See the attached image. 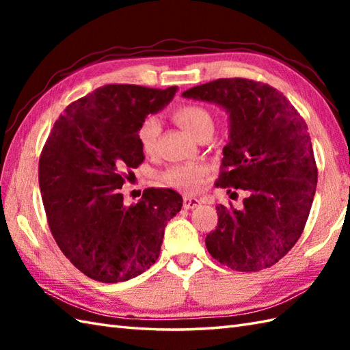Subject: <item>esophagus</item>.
I'll use <instances>...</instances> for the list:
<instances>
[{
	"label": "esophagus",
	"mask_w": 350,
	"mask_h": 350,
	"mask_svg": "<svg viewBox=\"0 0 350 350\" xmlns=\"http://www.w3.org/2000/svg\"><path fill=\"white\" fill-rule=\"evenodd\" d=\"M198 204H202L198 198L196 197H185L183 198V209H194Z\"/></svg>",
	"instance_id": "obj_1"
}]
</instances>
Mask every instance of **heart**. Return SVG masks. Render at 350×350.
Wrapping results in <instances>:
<instances>
[{"instance_id":"b5f03b06","label":"heart","mask_w":350,"mask_h":350,"mask_svg":"<svg viewBox=\"0 0 350 350\" xmlns=\"http://www.w3.org/2000/svg\"><path fill=\"white\" fill-rule=\"evenodd\" d=\"M171 118L197 139L207 138L213 129V114L203 105L192 102H180L171 109ZM161 131L159 120L154 116H147L141 122L137 137L144 153L154 150L156 139ZM207 170L202 163H176L165 170L162 179L167 185L185 192H194L202 187Z\"/></svg>"}]
</instances>
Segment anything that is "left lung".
<instances>
[{
  "mask_svg": "<svg viewBox=\"0 0 350 350\" xmlns=\"http://www.w3.org/2000/svg\"><path fill=\"white\" fill-rule=\"evenodd\" d=\"M218 103L230 116L217 187L247 191L241 209L218 204L206 248L241 272L271 267L298 242L316 194L317 167L307 123L277 88L221 78L183 92Z\"/></svg>",
  "mask_w": 350,
  "mask_h": 350,
  "instance_id": "8db88e82",
  "label": "left lung"
}]
</instances>
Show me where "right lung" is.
<instances>
[{
  "instance_id": "right-lung-1",
  "label": "right lung",
  "mask_w": 350,
  "mask_h": 350,
  "mask_svg": "<svg viewBox=\"0 0 350 350\" xmlns=\"http://www.w3.org/2000/svg\"><path fill=\"white\" fill-rule=\"evenodd\" d=\"M176 90L96 88L64 109L43 146L39 185L48 226L63 254L92 280L120 282L148 269L159 257L167 222L182 209L173 189H146L129 207L120 194L144 161L141 122Z\"/></svg>"
}]
</instances>
